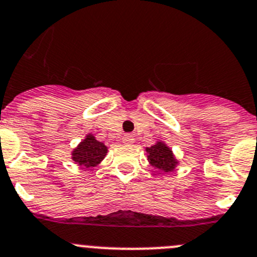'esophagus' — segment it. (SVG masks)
I'll return each instance as SVG.
<instances>
[{"label": "esophagus", "instance_id": "34e87169", "mask_svg": "<svg viewBox=\"0 0 257 257\" xmlns=\"http://www.w3.org/2000/svg\"><path fill=\"white\" fill-rule=\"evenodd\" d=\"M133 141H134V138L132 134H125V136L123 137V143L131 144V143H133Z\"/></svg>", "mask_w": 257, "mask_h": 257}]
</instances>
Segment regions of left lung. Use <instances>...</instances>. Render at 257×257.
<instances>
[{
    "mask_svg": "<svg viewBox=\"0 0 257 257\" xmlns=\"http://www.w3.org/2000/svg\"><path fill=\"white\" fill-rule=\"evenodd\" d=\"M146 152L151 166L162 172H172L178 164L172 149L163 142H157L152 147H147Z\"/></svg>",
    "mask_w": 257,
    "mask_h": 257,
    "instance_id": "1",
    "label": "left lung"
}]
</instances>
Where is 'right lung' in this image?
Returning a JSON list of instances; mask_svg holds the SVG:
<instances>
[{"label": "right lung", "instance_id": "add662e5", "mask_svg": "<svg viewBox=\"0 0 257 257\" xmlns=\"http://www.w3.org/2000/svg\"><path fill=\"white\" fill-rule=\"evenodd\" d=\"M108 148L104 143L96 141L93 134H88L85 139L80 142L78 147L71 152V158L79 166L86 168L95 167L105 158Z\"/></svg>", "mask_w": 257, "mask_h": 257}]
</instances>
